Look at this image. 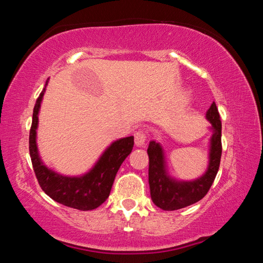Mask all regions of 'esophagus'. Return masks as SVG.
Returning <instances> with one entry per match:
<instances>
[{"label": "esophagus", "mask_w": 263, "mask_h": 263, "mask_svg": "<svg viewBox=\"0 0 263 263\" xmlns=\"http://www.w3.org/2000/svg\"><path fill=\"white\" fill-rule=\"evenodd\" d=\"M135 144L138 147H142L146 144V133L144 131H137L135 133Z\"/></svg>", "instance_id": "1"}]
</instances>
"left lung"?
Returning <instances> with one entry per match:
<instances>
[{"label": "left lung", "instance_id": "8db88e82", "mask_svg": "<svg viewBox=\"0 0 263 263\" xmlns=\"http://www.w3.org/2000/svg\"><path fill=\"white\" fill-rule=\"evenodd\" d=\"M205 117L211 124L209 130L212 132L209 141V163L205 173L197 179L183 181L173 177L168 172L161 144L155 140L149 142L147 154L151 198L162 210H179L201 201L216 179L221 158V122L215 102L206 111Z\"/></svg>", "mask_w": 263, "mask_h": 263}]
</instances>
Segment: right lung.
<instances>
[{
    "mask_svg": "<svg viewBox=\"0 0 263 263\" xmlns=\"http://www.w3.org/2000/svg\"><path fill=\"white\" fill-rule=\"evenodd\" d=\"M47 82L35 102L30 130L29 148L34 174L44 193L55 202L81 211L94 210L109 197L119 167L132 152L135 138L131 136L111 142L94 166L82 175H62L48 168L43 162L37 146L38 116Z\"/></svg>",
    "mask_w": 263,
    "mask_h": 263,
    "instance_id": "obj_1",
    "label": "right lung"
}]
</instances>
